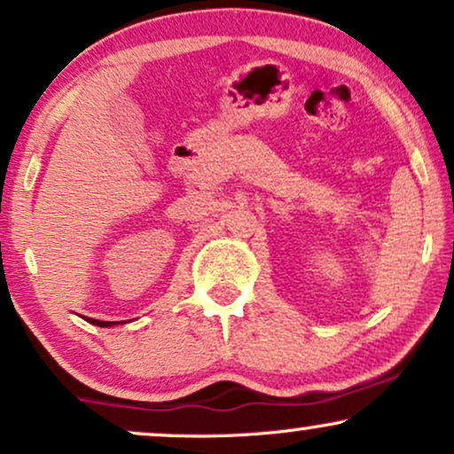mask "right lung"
I'll return each instance as SVG.
<instances>
[{"label": "right lung", "mask_w": 454, "mask_h": 454, "mask_svg": "<svg viewBox=\"0 0 454 454\" xmlns=\"http://www.w3.org/2000/svg\"><path fill=\"white\" fill-rule=\"evenodd\" d=\"M90 323L91 325H98V326H111V325H114V323H106V320H94V318H90Z\"/></svg>", "instance_id": "obj_1"}]
</instances>
